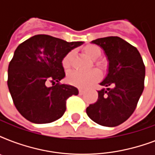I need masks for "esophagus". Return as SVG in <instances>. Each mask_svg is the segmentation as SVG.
Here are the masks:
<instances>
[{"label": "esophagus", "mask_w": 155, "mask_h": 155, "mask_svg": "<svg viewBox=\"0 0 155 155\" xmlns=\"http://www.w3.org/2000/svg\"><path fill=\"white\" fill-rule=\"evenodd\" d=\"M84 91L82 89H79V94L80 95H83L84 94Z\"/></svg>", "instance_id": "34e87169"}]
</instances>
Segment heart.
I'll use <instances>...</instances> for the list:
<instances>
[{
  "mask_svg": "<svg viewBox=\"0 0 155 155\" xmlns=\"http://www.w3.org/2000/svg\"><path fill=\"white\" fill-rule=\"evenodd\" d=\"M84 52L93 60H96L101 55V48L94 44L85 46L84 47ZM73 58H74L73 51H70L64 55L62 59V66L64 70L70 69ZM100 80H101V74L97 70L90 71L88 72H80L78 71H73L68 73L67 76V80L70 84L80 88L89 87L90 85L99 81Z\"/></svg>",
  "mask_w": 155,
  "mask_h": 155,
  "instance_id": "b5f03b06",
  "label": "heart"
}]
</instances>
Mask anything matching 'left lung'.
<instances>
[{
    "mask_svg": "<svg viewBox=\"0 0 155 155\" xmlns=\"http://www.w3.org/2000/svg\"><path fill=\"white\" fill-rule=\"evenodd\" d=\"M92 42L103 48L109 63L108 75L101 83L104 87L98 91L97 101L90 104L86 113L99 125L117 126L132 115L143 92L144 63L137 48L119 37Z\"/></svg>",
    "mask_w": 155,
    "mask_h": 155,
    "instance_id": "1",
    "label": "left lung"
}]
</instances>
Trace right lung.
<instances>
[{
    "label": "right lung",
    "mask_w": 155,
    "mask_h": 155,
    "mask_svg": "<svg viewBox=\"0 0 155 155\" xmlns=\"http://www.w3.org/2000/svg\"><path fill=\"white\" fill-rule=\"evenodd\" d=\"M82 43L38 35L17 47L8 64L7 84L16 108L26 120L45 124L64 114L67 100L79 92L59 82L65 76L62 59ZM49 81L52 87L45 85Z\"/></svg>",
    "instance_id": "add662e5"
}]
</instances>
